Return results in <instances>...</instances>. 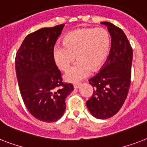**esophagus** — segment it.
I'll return each instance as SVG.
<instances>
[{
    "instance_id": "esophagus-1",
    "label": "esophagus",
    "mask_w": 147,
    "mask_h": 147,
    "mask_svg": "<svg viewBox=\"0 0 147 147\" xmlns=\"http://www.w3.org/2000/svg\"><path fill=\"white\" fill-rule=\"evenodd\" d=\"M81 85H82L81 83H76V84H74V88H78L81 86Z\"/></svg>"
}]
</instances>
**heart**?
I'll return each mask as SVG.
<instances>
[{
	"label": "heart",
	"mask_w": 147,
	"mask_h": 147,
	"mask_svg": "<svg viewBox=\"0 0 147 147\" xmlns=\"http://www.w3.org/2000/svg\"><path fill=\"white\" fill-rule=\"evenodd\" d=\"M111 47V37L107 30L82 28L67 33L62 46L53 48V56L60 70L66 71L75 61L78 62L65 75L68 82H78L91 72L100 70L106 62Z\"/></svg>",
	"instance_id": "1"
}]
</instances>
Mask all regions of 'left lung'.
Instances as JSON below:
<instances>
[{
    "mask_svg": "<svg viewBox=\"0 0 147 147\" xmlns=\"http://www.w3.org/2000/svg\"><path fill=\"white\" fill-rule=\"evenodd\" d=\"M101 24L107 26L111 36V47L100 71L88 80L94 92L86 105L94 117L107 119L120 111L127 96L133 49L121 28L109 22Z\"/></svg>",
    "mask_w": 147,
    "mask_h": 147,
    "instance_id": "left-lung-1",
    "label": "left lung"
}]
</instances>
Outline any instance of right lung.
I'll use <instances>...</instances> for the list:
<instances>
[{
	"label": "right lung",
	"instance_id": "obj_1",
	"mask_svg": "<svg viewBox=\"0 0 147 147\" xmlns=\"http://www.w3.org/2000/svg\"><path fill=\"white\" fill-rule=\"evenodd\" d=\"M64 24L42 28L26 36L17 51L15 67L20 92L29 112L38 120L55 122L65 109L73 85L62 82L53 56Z\"/></svg>",
	"mask_w": 147,
	"mask_h": 147
}]
</instances>
